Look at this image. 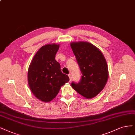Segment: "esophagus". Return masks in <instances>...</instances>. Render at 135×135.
I'll use <instances>...</instances> for the list:
<instances>
[{
  "mask_svg": "<svg viewBox=\"0 0 135 135\" xmlns=\"http://www.w3.org/2000/svg\"><path fill=\"white\" fill-rule=\"evenodd\" d=\"M68 77L69 78V81H71L72 80V76H71V74H68Z\"/></svg>",
  "mask_w": 135,
  "mask_h": 135,
  "instance_id": "esophagus-1",
  "label": "esophagus"
}]
</instances>
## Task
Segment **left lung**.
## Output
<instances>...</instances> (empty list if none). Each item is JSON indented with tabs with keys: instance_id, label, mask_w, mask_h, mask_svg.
<instances>
[{
	"instance_id": "1",
	"label": "left lung",
	"mask_w": 135,
	"mask_h": 135,
	"mask_svg": "<svg viewBox=\"0 0 135 135\" xmlns=\"http://www.w3.org/2000/svg\"><path fill=\"white\" fill-rule=\"evenodd\" d=\"M71 47L82 74L72 88L87 99L96 96L105 86L108 78L107 64L100 50L87 42H72Z\"/></svg>"
}]
</instances>
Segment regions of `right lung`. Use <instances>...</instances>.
Masks as SVG:
<instances>
[{
	"label": "right lung",
	"mask_w": 135,
	"mask_h": 135,
	"mask_svg": "<svg viewBox=\"0 0 135 135\" xmlns=\"http://www.w3.org/2000/svg\"><path fill=\"white\" fill-rule=\"evenodd\" d=\"M59 48V44L54 43L42 47L34 55L28 68L29 88L35 97L44 102L53 99L61 86L69 80L55 59Z\"/></svg>",
	"instance_id": "1"
}]
</instances>
